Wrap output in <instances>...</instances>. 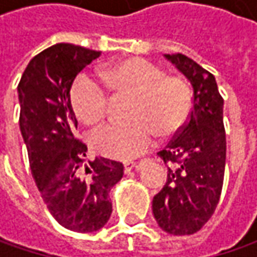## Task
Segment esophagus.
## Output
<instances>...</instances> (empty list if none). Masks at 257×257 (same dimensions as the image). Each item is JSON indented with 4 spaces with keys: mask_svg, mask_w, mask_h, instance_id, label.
<instances>
[{
    "mask_svg": "<svg viewBox=\"0 0 257 257\" xmlns=\"http://www.w3.org/2000/svg\"><path fill=\"white\" fill-rule=\"evenodd\" d=\"M134 167H137V164L134 163V162H124V173H125V174L132 172Z\"/></svg>",
    "mask_w": 257,
    "mask_h": 257,
    "instance_id": "34e87169",
    "label": "esophagus"
}]
</instances>
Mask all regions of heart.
I'll return each instance as SVG.
<instances>
[{
    "instance_id": "1",
    "label": "heart",
    "mask_w": 257,
    "mask_h": 257,
    "mask_svg": "<svg viewBox=\"0 0 257 257\" xmlns=\"http://www.w3.org/2000/svg\"><path fill=\"white\" fill-rule=\"evenodd\" d=\"M113 98H132L128 124H108L93 134L97 153L110 159L130 160L146 153L156 136L177 134L192 111V90L186 80L166 75L163 68L143 58H127L101 74ZM71 104L77 117L88 125L103 121L110 97L87 75H80L71 88Z\"/></svg>"
}]
</instances>
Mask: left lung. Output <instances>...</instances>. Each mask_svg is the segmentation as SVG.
Wrapping results in <instances>:
<instances>
[{"mask_svg":"<svg viewBox=\"0 0 257 257\" xmlns=\"http://www.w3.org/2000/svg\"><path fill=\"white\" fill-rule=\"evenodd\" d=\"M193 87L187 123L159 152L169 164L164 187L153 197V214L164 232H199L220 199L226 164L223 98L214 75L183 54H164Z\"/></svg>","mask_w":257,"mask_h":257,"instance_id":"1","label":"left lung"}]
</instances>
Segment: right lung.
I'll use <instances>...</instances> for the list:
<instances>
[{"instance_id":"add662e5","label":"right lung","mask_w":257,"mask_h":257,"mask_svg":"<svg viewBox=\"0 0 257 257\" xmlns=\"http://www.w3.org/2000/svg\"><path fill=\"white\" fill-rule=\"evenodd\" d=\"M100 51L55 44L30 61L18 84L20 130L30 169L50 213L63 227L95 232L108 222V193L123 177V164L104 157L85 163L87 146L77 140L70 90L77 74Z\"/></svg>"}]
</instances>
